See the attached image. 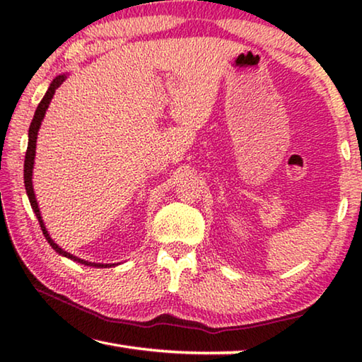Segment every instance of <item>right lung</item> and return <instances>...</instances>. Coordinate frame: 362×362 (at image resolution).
Wrapping results in <instances>:
<instances>
[{
  "label": "right lung",
  "mask_w": 362,
  "mask_h": 362,
  "mask_svg": "<svg viewBox=\"0 0 362 362\" xmlns=\"http://www.w3.org/2000/svg\"><path fill=\"white\" fill-rule=\"evenodd\" d=\"M66 79V75H59L52 79L51 86H49L47 93L42 97V100L40 102L38 108H36L35 116L32 119V124H30V129H28V146H27V153H25V164H23V180H25V189H27V194H28V199H30V204H32V209L35 212L36 218H38L40 226L42 230V235L47 240V243L51 244L52 249L56 250L59 255H64L66 259H70L73 262H78V263H84V265H89V267H95V268H107V267H113L112 263H94V262H86L83 259H78V257L71 255L70 252H66L60 246H57L56 243L52 241V238L49 236V233L45 226V222H42L41 218V214H40V207L38 203H36V198H35V192H33V183H32V175H33V164H35V150H36V139H38V131H40V126H41V121L45 118L46 115V110L49 107V103H51L54 94H56V89L59 88L60 84H62Z\"/></svg>",
  "instance_id": "add662e5"
}]
</instances>
